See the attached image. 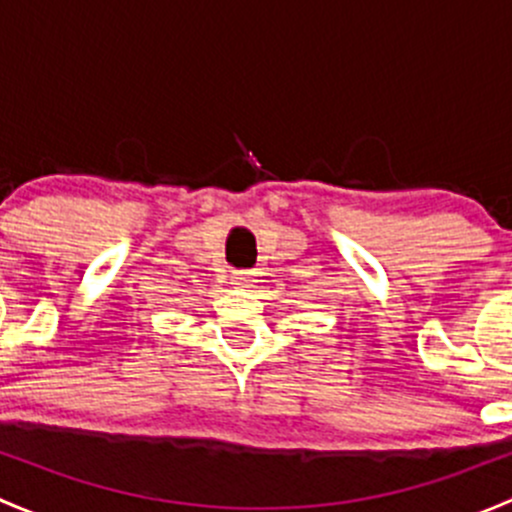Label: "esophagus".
<instances>
[{"label":"esophagus","instance_id":"esophagus-1","mask_svg":"<svg viewBox=\"0 0 512 512\" xmlns=\"http://www.w3.org/2000/svg\"><path fill=\"white\" fill-rule=\"evenodd\" d=\"M252 282H255V275H252V272H232V285L250 287Z\"/></svg>","mask_w":512,"mask_h":512}]
</instances>
